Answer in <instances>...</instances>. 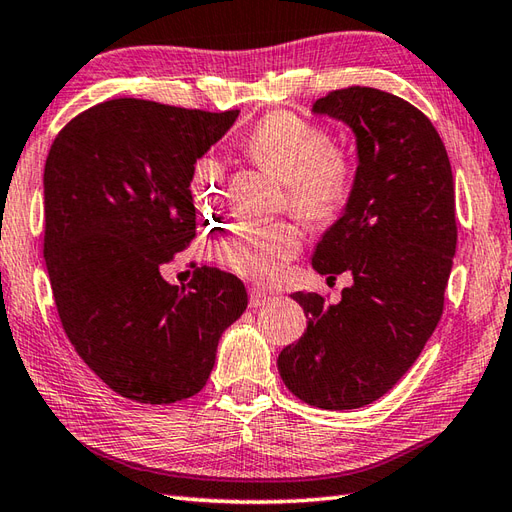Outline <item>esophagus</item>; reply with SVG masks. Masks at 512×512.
<instances>
[{
    "label": "esophagus",
    "instance_id": "esophagus-1",
    "mask_svg": "<svg viewBox=\"0 0 512 512\" xmlns=\"http://www.w3.org/2000/svg\"><path fill=\"white\" fill-rule=\"evenodd\" d=\"M248 303H250V308H262V306H266V303L273 299L268 295V292H264V290H259V288H250L248 290Z\"/></svg>",
    "mask_w": 512,
    "mask_h": 512
}]
</instances>
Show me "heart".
Listing matches in <instances>:
<instances>
[{
    "label": "heart",
    "mask_w": 512,
    "mask_h": 512,
    "mask_svg": "<svg viewBox=\"0 0 512 512\" xmlns=\"http://www.w3.org/2000/svg\"><path fill=\"white\" fill-rule=\"evenodd\" d=\"M242 154L255 167L286 184L288 204L312 224L334 222L354 187V160L345 147L330 145L317 123L292 112H270L242 138ZM222 162L204 156L193 167V189L222 195ZM301 248V233L292 224L239 226L217 239L211 253L220 266L246 279L273 281Z\"/></svg>",
    "instance_id": "b5f03b06"
}]
</instances>
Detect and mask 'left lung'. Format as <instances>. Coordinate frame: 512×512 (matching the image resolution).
<instances>
[{
	"label": "left lung",
	"instance_id": "1",
	"mask_svg": "<svg viewBox=\"0 0 512 512\" xmlns=\"http://www.w3.org/2000/svg\"><path fill=\"white\" fill-rule=\"evenodd\" d=\"M312 112L356 138L350 200L312 255L319 275L347 270L354 284L332 306L317 292L292 295L308 328L277 367L297 398L343 411L387 394L436 330L458 244L455 184L436 127L398 96L352 85Z\"/></svg>",
	"mask_w": 512,
	"mask_h": 512
}]
</instances>
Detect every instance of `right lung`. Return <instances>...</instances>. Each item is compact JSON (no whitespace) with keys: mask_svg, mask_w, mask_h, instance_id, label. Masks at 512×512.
<instances>
[{"mask_svg":"<svg viewBox=\"0 0 512 512\" xmlns=\"http://www.w3.org/2000/svg\"><path fill=\"white\" fill-rule=\"evenodd\" d=\"M237 116L112 99L50 147L43 257L54 303L74 350L123 398L198 394L222 332L246 310L244 284L220 268H195L187 286L160 275L195 237V162Z\"/></svg>","mask_w":512,"mask_h":512,"instance_id":"right-lung-1","label":"right lung"}]
</instances>
